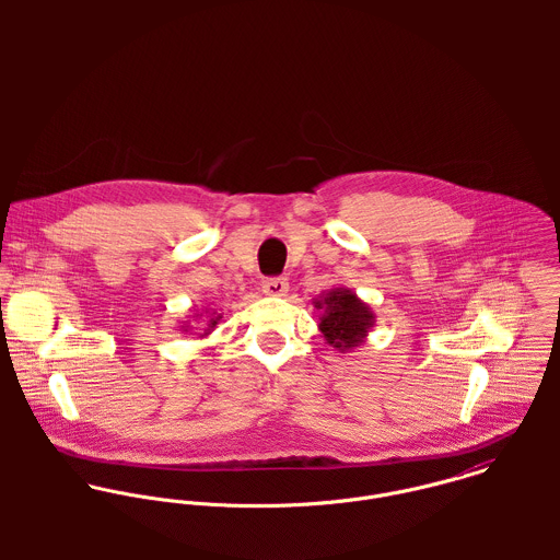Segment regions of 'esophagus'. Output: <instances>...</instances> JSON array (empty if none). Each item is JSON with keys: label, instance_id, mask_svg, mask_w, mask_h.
Wrapping results in <instances>:
<instances>
[{"label": "esophagus", "instance_id": "esophagus-1", "mask_svg": "<svg viewBox=\"0 0 560 560\" xmlns=\"http://www.w3.org/2000/svg\"><path fill=\"white\" fill-rule=\"evenodd\" d=\"M262 293L265 295H273V298H282L289 293V282L287 278H267L262 282Z\"/></svg>", "mask_w": 560, "mask_h": 560}]
</instances>
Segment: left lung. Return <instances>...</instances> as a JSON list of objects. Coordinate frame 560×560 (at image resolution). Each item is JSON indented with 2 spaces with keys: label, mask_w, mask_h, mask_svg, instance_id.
<instances>
[{
  "label": "left lung",
  "mask_w": 560,
  "mask_h": 560,
  "mask_svg": "<svg viewBox=\"0 0 560 560\" xmlns=\"http://www.w3.org/2000/svg\"><path fill=\"white\" fill-rule=\"evenodd\" d=\"M319 311V329L325 342L340 353L360 347L375 325L373 308L351 289L331 287L313 300Z\"/></svg>",
  "instance_id": "1"
}]
</instances>
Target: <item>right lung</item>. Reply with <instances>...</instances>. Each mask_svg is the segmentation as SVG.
Returning a JSON list of instances; mask_svg holds the SVG:
<instances>
[{
	"label": "right lung",
	"mask_w": 560,
	"mask_h": 560,
	"mask_svg": "<svg viewBox=\"0 0 560 560\" xmlns=\"http://www.w3.org/2000/svg\"><path fill=\"white\" fill-rule=\"evenodd\" d=\"M202 319L203 323L200 324L202 327V334L198 336V338H205V336H209L215 327H218V323L222 320V315H218V313H213V311H209V308H202V311H194L191 315H189V319L183 320V325H180V331H191L194 329V325L191 323H199Z\"/></svg>",
	"instance_id": "obj_1"
}]
</instances>
